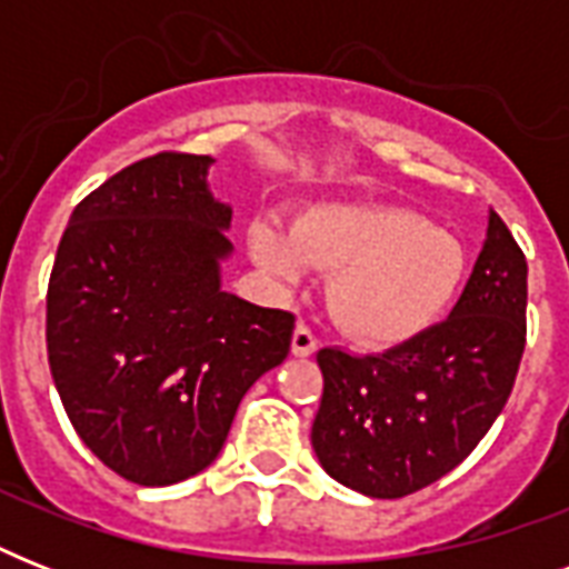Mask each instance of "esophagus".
<instances>
[{"label": "esophagus", "instance_id": "obj_1", "mask_svg": "<svg viewBox=\"0 0 569 569\" xmlns=\"http://www.w3.org/2000/svg\"><path fill=\"white\" fill-rule=\"evenodd\" d=\"M316 348H319V339L312 337V330L307 328V325H298L292 333V355L310 357V355H316Z\"/></svg>", "mask_w": 569, "mask_h": 569}]
</instances>
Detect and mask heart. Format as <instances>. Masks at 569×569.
<instances>
[{
    "instance_id": "1",
    "label": "heart",
    "mask_w": 569,
    "mask_h": 569,
    "mask_svg": "<svg viewBox=\"0 0 569 569\" xmlns=\"http://www.w3.org/2000/svg\"><path fill=\"white\" fill-rule=\"evenodd\" d=\"M248 248L280 286H295L310 266L333 271L330 316L363 346L419 337L446 316L467 277L458 236L398 203H316L292 227L259 218L250 223Z\"/></svg>"
}]
</instances>
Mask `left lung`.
Returning a JSON list of instances; mask_svg holds the SVG:
<instances>
[{
    "label": "left lung",
    "instance_id": "obj_1",
    "mask_svg": "<svg viewBox=\"0 0 569 569\" xmlns=\"http://www.w3.org/2000/svg\"><path fill=\"white\" fill-rule=\"evenodd\" d=\"M526 298V257L490 209L487 239L449 319L383 355L321 348L312 449L325 472L372 499H401L458 467L511 396Z\"/></svg>",
    "mask_w": 569,
    "mask_h": 569
}]
</instances>
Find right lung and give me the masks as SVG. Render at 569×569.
Instances as JSON below:
<instances>
[{"label": "right lung", "mask_w": 569, "mask_h": 569, "mask_svg": "<svg viewBox=\"0 0 569 569\" xmlns=\"http://www.w3.org/2000/svg\"><path fill=\"white\" fill-rule=\"evenodd\" d=\"M212 156L159 153L76 206L47 292V355L76 433L141 487L197 476L286 360L295 316L221 289L232 209Z\"/></svg>", "instance_id": "right-lung-1"}]
</instances>
